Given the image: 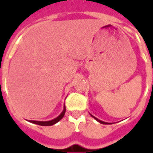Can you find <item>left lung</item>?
Returning a JSON list of instances; mask_svg holds the SVG:
<instances>
[{
    "mask_svg": "<svg viewBox=\"0 0 153 153\" xmlns=\"http://www.w3.org/2000/svg\"><path fill=\"white\" fill-rule=\"evenodd\" d=\"M91 117H93L95 119L96 121H98V122H100L101 124H105V125H109V124H111V123H108V122H105V121H101V120H99V119H98V118H97V117H94L93 115H91Z\"/></svg>",
    "mask_w": 153,
    "mask_h": 153,
    "instance_id": "left-lung-1",
    "label": "left lung"
}]
</instances>
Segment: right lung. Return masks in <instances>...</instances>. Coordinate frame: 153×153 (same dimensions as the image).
<instances>
[{"label":"right lung","instance_id":"obj_1","mask_svg":"<svg viewBox=\"0 0 153 153\" xmlns=\"http://www.w3.org/2000/svg\"><path fill=\"white\" fill-rule=\"evenodd\" d=\"M65 112H66V107L64 106V109L62 110V112L60 114L59 116H58L56 118L53 119L51 121H29L30 122H32V123L36 124V125H39V126H53V125H55L58 122V121H59L63 117L65 114Z\"/></svg>","mask_w":153,"mask_h":153}]
</instances>
